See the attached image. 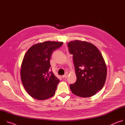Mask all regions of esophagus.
<instances>
[{"label":"esophagus","mask_w":125,"mask_h":125,"mask_svg":"<svg viewBox=\"0 0 125 125\" xmlns=\"http://www.w3.org/2000/svg\"><path fill=\"white\" fill-rule=\"evenodd\" d=\"M67 76H68V74H67V73H66L65 74H64V75H63V76H62V78H66L67 77Z\"/></svg>","instance_id":"1"}]
</instances>
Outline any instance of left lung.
<instances>
[{
    "label": "left lung",
    "instance_id": "8db88e82",
    "mask_svg": "<svg viewBox=\"0 0 125 125\" xmlns=\"http://www.w3.org/2000/svg\"><path fill=\"white\" fill-rule=\"evenodd\" d=\"M73 55L77 81L70 88L75 95L91 97L102 88L107 76V68L98 49L86 42L75 41L68 43Z\"/></svg>",
    "mask_w": 125,
    "mask_h": 125
}]
</instances>
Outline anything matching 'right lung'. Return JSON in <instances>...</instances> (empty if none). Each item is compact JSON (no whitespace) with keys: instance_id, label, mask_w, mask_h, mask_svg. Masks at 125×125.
Returning a JSON list of instances; mask_svg holds the SVG:
<instances>
[{"instance_id":"add662e5","label":"right lung","mask_w":125,"mask_h":125,"mask_svg":"<svg viewBox=\"0 0 125 125\" xmlns=\"http://www.w3.org/2000/svg\"><path fill=\"white\" fill-rule=\"evenodd\" d=\"M62 42L47 41L31 46L24 57L21 78L26 92L32 97L44 100L54 95L60 80L50 71L52 52Z\"/></svg>"}]
</instances>
